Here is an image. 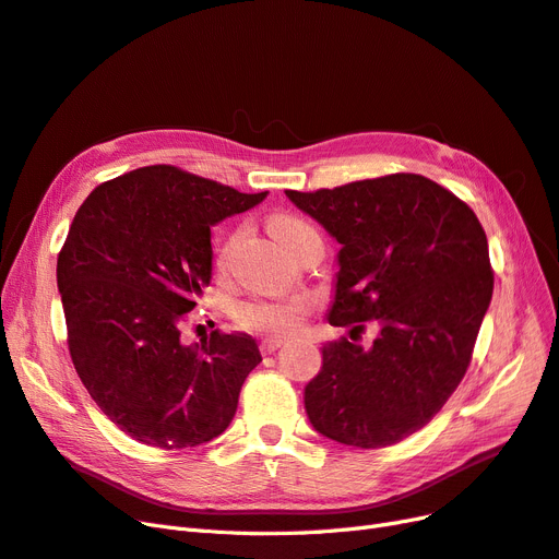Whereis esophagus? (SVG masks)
Returning <instances> with one entry per match:
<instances>
[{
    "instance_id": "1",
    "label": "esophagus",
    "mask_w": 559,
    "mask_h": 559,
    "mask_svg": "<svg viewBox=\"0 0 559 559\" xmlns=\"http://www.w3.org/2000/svg\"><path fill=\"white\" fill-rule=\"evenodd\" d=\"M284 344V340L282 337H277V335H265V337H261V352L263 354H273V352H277L280 346Z\"/></svg>"
}]
</instances>
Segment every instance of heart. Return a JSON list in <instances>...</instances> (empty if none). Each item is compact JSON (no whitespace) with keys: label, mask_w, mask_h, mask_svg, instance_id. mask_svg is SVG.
<instances>
[{"label":"heart","mask_w":559,"mask_h":559,"mask_svg":"<svg viewBox=\"0 0 559 559\" xmlns=\"http://www.w3.org/2000/svg\"><path fill=\"white\" fill-rule=\"evenodd\" d=\"M271 234L273 238L286 247L292 242L296 236H300L302 230H307L305 222L296 219V217H273L271 219ZM230 247H234V238H228L222 249H219V257H217V265L224 267L228 265V257H230ZM310 296H277V298H249L238 302L236 307V321L242 325V329L249 331H261V333H292L296 331L302 314L310 310Z\"/></svg>","instance_id":"obj_1"}]
</instances>
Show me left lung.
<instances>
[{"label": "left lung", "mask_w": 559, "mask_h": 559, "mask_svg": "<svg viewBox=\"0 0 559 559\" xmlns=\"http://www.w3.org/2000/svg\"><path fill=\"white\" fill-rule=\"evenodd\" d=\"M286 197L340 242L329 323L379 325L370 349L323 344L307 418L346 447L397 444L428 426L469 368L492 298L486 230L467 203L414 173Z\"/></svg>", "instance_id": "1"}]
</instances>
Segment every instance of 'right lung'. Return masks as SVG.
<instances>
[{"mask_svg": "<svg viewBox=\"0 0 559 559\" xmlns=\"http://www.w3.org/2000/svg\"><path fill=\"white\" fill-rule=\"evenodd\" d=\"M267 197L145 166L96 187L57 257L69 354L99 409L159 449L222 435L247 374L261 362L247 333L180 340V323L213 277L210 226Z\"/></svg>", "mask_w": 559, "mask_h": 559, "instance_id": "add662e5", "label": "right lung"}]
</instances>
